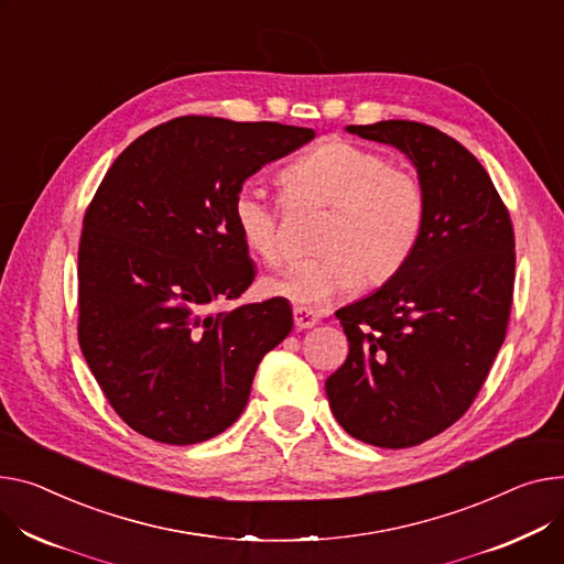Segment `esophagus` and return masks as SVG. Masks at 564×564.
<instances>
[{"label":"esophagus","instance_id":"esophagus-1","mask_svg":"<svg viewBox=\"0 0 564 564\" xmlns=\"http://www.w3.org/2000/svg\"><path fill=\"white\" fill-rule=\"evenodd\" d=\"M292 313H294V326H296L299 330L311 328V326H315V324L319 322V313H317V311H311V308L296 306Z\"/></svg>","mask_w":564,"mask_h":564}]
</instances>
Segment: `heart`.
Instances as JSON below:
<instances>
[{"instance_id":"heart-1","label":"heart","mask_w":564,"mask_h":564,"mask_svg":"<svg viewBox=\"0 0 564 564\" xmlns=\"http://www.w3.org/2000/svg\"><path fill=\"white\" fill-rule=\"evenodd\" d=\"M290 204L326 206L311 258L265 279V292L296 306H322L337 294L381 285L415 253L426 224V187L381 152L330 138L283 167ZM231 221L251 256L274 265L281 258L279 210L256 187L242 185L231 202Z\"/></svg>"}]
</instances>
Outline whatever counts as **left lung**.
<instances>
[{
    "mask_svg": "<svg viewBox=\"0 0 564 564\" xmlns=\"http://www.w3.org/2000/svg\"><path fill=\"white\" fill-rule=\"evenodd\" d=\"M347 131L405 154L426 187L429 210L405 268L335 313L349 356L326 379V397L351 437L405 448L465 415L503 345L514 285L512 221L490 174L458 140L408 120Z\"/></svg>",
    "mask_w": 564,
    "mask_h": 564,
    "instance_id": "obj_1",
    "label": "left lung"
}]
</instances>
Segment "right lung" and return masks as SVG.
Masks as SVG:
<instances>
[{"mask_svg": "<svg viewBox=\"0 0 564 564\" xmlns=\"http://www.w3.org/2000/svg\"><path fill=\"white\" fill-rule=\"evenodd\" d=\"M315 138L279 122L185 116L133 140L106 172L79 242V345L140 435L197 444L227 431L258 362L292 330L274 296L229 313L256 270L231 202L262 165Z\"/></svg>", "mask_w": 564, "mask_h": 564, "instance_id": "1", "label": "right lung"}]
</instances>
